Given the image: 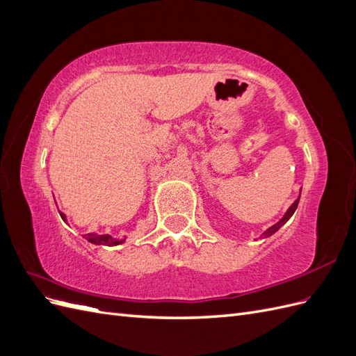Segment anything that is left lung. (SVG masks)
Segmentation results:
<instances>
[{"instance_id": "8db88e82", "label": "left lung", "mask_w": 356, "mask_h": 356, "mask_svg": "<svg viewBox=\"0 0 356 356\" xmlns=\"http://www.w3.org/2000/svg\"><path fill=\"white\" fill-rule=\"evenodd\" d=\"M300 195H301V190H300ZM298 202H300V196L296 199V202L293 203V204H291V207L288 208V211L285 212V215H284V217L281 218V220H279L276 224H273V225H270V227H268L264 233H263V239H266V238H270V236L272 234H275L279 229H281L282 227V225L291 218V217H293V215H294V212H296V209H297V207H298Z\"/></svg>"}]
</instances>
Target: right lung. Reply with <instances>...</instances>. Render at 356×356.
<instances>
[{
	"mask_svg": "<svg viewBox=\"0 0 356 356\" xmlns=\"http://www.w3.org/2000/svg\"><path fill=\"white\" fill-rule=\"evenodd\" d=\"M59 213H60V218L67 222V215L63 213V212H60V211H59ZM83 238L86 241H89L90 243H93V245H104V246H117V245H122V243L126 242V238L117 239V238H113L111 234H99V233H96V232L84 234Z\"/></svg>",
	"mask_w": 356,
	"mask_h": 356,
	"instance_id": "1",
	"label": "right lung"
}]
</instances>
